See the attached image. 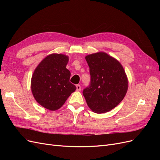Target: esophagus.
<instances>
[{"mask_svg": "<svg viewBox=\"0 0 160 160\" xmlns=\"http://www.w3.org/2000/svg\"><path fill=\"white\" fill-rule=\"evenodd\" d=\"M76 88H77V91H80L81 89L80 85H76Z\"/></svg>", "mask_w": 160, "mask_h": 160, "instance_id": "34e87169", "label": "esophagus"}]
</instances>
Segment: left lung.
<instances>
[{
	"label": "left lung",
	"instance_id": "8db88e82",
	"mask_svg": "<svg viewBox=\"0 0 160 160\" xmlns=\"http://www.w3.org/2000/svg\"><path fill=\"white\" fill-rule=\"evenodd\" d=\"M89 67L90 83L83 91L89 108L104 113L118 105L127 93L128 81L122 65L105 52L85 57Z\"/></svg>",
	"mask_w": 160,
	"mask_h": 160
}]
</instances>
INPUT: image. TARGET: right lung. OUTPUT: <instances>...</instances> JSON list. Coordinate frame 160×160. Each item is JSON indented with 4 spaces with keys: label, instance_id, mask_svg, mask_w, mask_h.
<instances>
[{
    "label": "right lung",
    "instance_id": "1",
    "mask_svg": "<svg viewBox=\"0 0 160 160\" xmlns=\"http://www.w3.org/2000/svg\"><path fill=\"white\" fill-rule=\"evenodd\" d=\"M69 58L51 54L37 66L31 79L34 98L43 108L51 111L59 109L76 89L69 81L71 72L66 68Z\"/></svg>",
    "mask_w": 160,
    "mask_h": 160
}]
</instances>
